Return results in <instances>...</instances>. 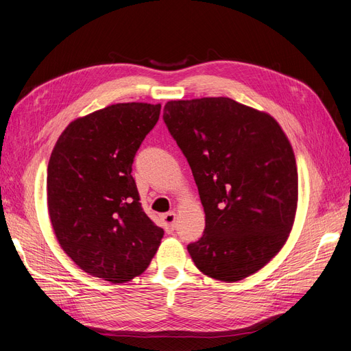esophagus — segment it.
Returning a JSON list of instances; mask_svg holds the SVG:
<instances>
[{"mask_svg": "<svg viewBox=\"0 0 351 351\" xmlns=\"http://www.w3.org/2000/svg\"><path fill=\"white\" fill-rule=\"evenodd\" d=\"M176 212H167V214L162 215V222H164V228L167 232H173L176 230Z\"/></svg>", "mask_w": 351, "mask_h": 351, "instance_id": "esophagus-1", "label": "esophagus"}]
</instances>
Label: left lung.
<instances>
[{
	"instance_id": "1",
	"label": "left lung",
	"mask_w": 351,
	"mask_h": 351,
	"mask_svg": "<svg viewBox=\"0 0 351 351\" xmlns=\"http://www.w3.org/2000/svg\"><path fill=\"white\" fill-rule=\"evenodd\" d=\"M164 121L192 168L204 236L187 250L210 278L234 282L265 267L289 237L297 208L293 147L267 112L230 98L169 101Z\"/></svg>"
}]
</instances>
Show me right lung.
Masks as SVG:
<instances>
[{"label": "right lung", "instance_id": "add662e5", "mask_svg": "<svg viewBox=\"0 0 351 351\" xmlns=\"http://www.w3.org/2000/svg\"><path fill=\"white\" fill-rule=\"evenodd\" d=\"M161 104H115L71 121L48 164L52 228L74 263L93 277L125 282L141 275L164 230L145 214L132 176L137 149Z\"/></svg>", "mask_w": 351, "mask_h": 351}]
</instances>
